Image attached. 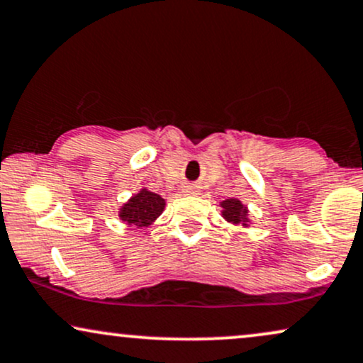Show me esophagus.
<instances>
[{"instance_id":"34e87169","label":"esophagus","mask_w":363,"mask_h":363,"mask_svg":"<svg viewBox=\"0 0 363 363\" xmlns=\"http://www.w3.org/2000/svg\"><path fill=\"white\" fill-rule=\"evenodd\" d=\"M189 191L192 192V191H194V187H189Z\"/></svg>"}]
</instances>
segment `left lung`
Returning <instances> with one entry per match:
<instances>
[{
    "mask_svg": "<svg viewBox=\"0 0 363 363\" xmlns=\"http://www.w3.org/2000/svg\"><path fill=\"white\" fill-rule=\"evenodd\" d=\"M221 208H223L221 211L223 218L226 219L228 223L235 224V226L241 224L242 228H247L251 224L250 214H247V208L241 203L240 199H233V197H229V199L223 201Z\"/></svg>",
    "mask_w": 363,
    "mask_h": 363,
    "instance_id": "1",
    "label": "left lung"
}]
</instances>
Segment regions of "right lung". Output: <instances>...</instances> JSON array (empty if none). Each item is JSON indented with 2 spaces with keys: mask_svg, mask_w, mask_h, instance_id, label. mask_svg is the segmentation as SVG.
Here are the masks:
<instances>
[{
  "mask_svg": "<svg viewBox=\"0 0 363 363\" xmlns=\"http://www.w3.org/2000/svg\"><path fill=\"white\" fill-rule=\"evenodd\" d=\"M164 208H166V201L162 197L142 187L125 204L121 206L118 218L127 226L147 228L162 214Z\"/></svg>",
  "mask_w": 363,
  "mask_h": 363,
  "instance_id": "add662e5",
  "label": "right lung"
}]
</instances>
